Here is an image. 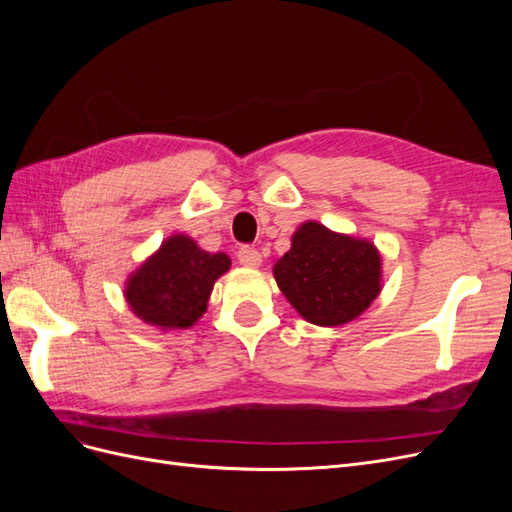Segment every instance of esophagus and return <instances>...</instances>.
<instances>
[{
  "instance_id": "34e87169",
  "label": "esophagus",
  "mask_w": 512,
  "mask_h": 512,
  "mask_svg": "<svg viewBox=\"0 0 512 512\" xmlns=\"http://www.w3.org/2000/svg\"><path fill=\"white\" fill-rule=\"evenodd\" d=\"M237 258H239V262H241L243 267H260V262H262L260 252L256 250V247H250V245L239 247Z\"/></svg>"
}]
</instances>
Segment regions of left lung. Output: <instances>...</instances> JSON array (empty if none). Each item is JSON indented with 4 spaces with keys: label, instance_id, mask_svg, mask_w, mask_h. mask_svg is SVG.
Segmentation results:
<instances>
[{
    "label": "left lung",
    "instance_id": "8db88e82",
    "mask_svg": "<svg viewBox=\"0 0 512 512\" xmlns=\"http://www.w3.org/2000/svg\"><path fill=\"white\" fill-rule=\"evenodd\" d=\"M275 280L297 312L320 327L354 320L380 292V254L363 239L305 222L290 252L275 262Z\"/></svg>",
    "mask_w": 512,
    "mask_h": 512
}]
</instances>
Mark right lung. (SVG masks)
<instances>
[{
  "mask_svg": "<svg viewBox=\"0 0 512 512\" xmlns=\"http://www.w3.org/2000/svg\"><path fill=\"white\" fill-rule=\"evenodd\" d=\"M230 267L226 254L203 252L183 235L170 237L128 282L134 314L162 329H185L205 314L215 280Z\"/></svg>",
  "mask_w": 512,
  "mask_h": 512,
  "instance_id": "obj_1",
  "label": "right lung"
}]
</instances>
